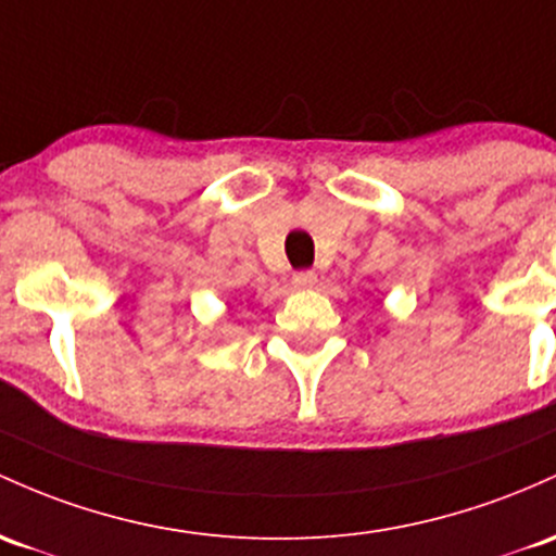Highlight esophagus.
<instances>
[{
	"mask_svg": "<svg viewBox=\"0 0 556 556\" xmlns=\"http://www.w3.org/2000/svg\"><path fill=\"white\" fill-rule=\"evenodd\" d=\"M292 285H295L298 290H311L316 285V274L314 271H298L292 274Z\"/></svg>",
	"mask_w": 556,
	"mask_h": 556,
	"instance_id": "34e87169",
	"label": "esophagus"
}]
</instances>
